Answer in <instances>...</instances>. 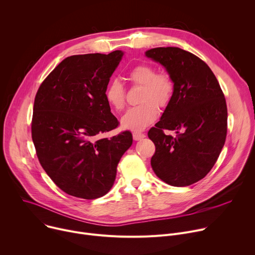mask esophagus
<instances>
[{
    "instance_id": "esophagus-1",
    "label": "esophagus",
    "mask_w": 255,
    "mask_h": 255,
    "mask_svg": "<svg viewBox=\"0 0 255 255\" xmlns=\"http://www.w3.org/2000/svg\"><path fill=\"white\" fill-rule=\"evenodd\" d=\"M133 139L135 141H138V140H141L145 137V134L144 133H141V132H133Z\"/></svg>"
}]
</instances>
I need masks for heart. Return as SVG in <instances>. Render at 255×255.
<instances>
[{
    "label": "heart",
    "mask_w": 255,
    "mask_h": 255,
    "mask_svg": "<svg viewBox=\"0 0 255 255\" xmlns=\"http://www.w3.org/2000/svg\"><path fill=\"white\" fill-rule=\"evenodd\" d=\"M132 86H141L139 105L130 108L121 119L124 128L139 131L149 126L158 116L159 109L166 108L174 94V81L166 71H157L150 64H139L128 72ZM105 100L115 111L120 112L126 105V90L123 84L114 80L105 90Z\"/></svg>",
    "instance_id": "1"
}]
</instances>
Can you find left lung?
Returning <instances> with one entry per match:
<instances>
[{
  "label": "left lung",
  "instance_id": "8db88e82",
  "mask_svg": "<svg viewBox=\"0 0 255 255\" xmlns=\"http://www.w3.org/2000/svg\"><path fill=\"white\" fill-rule=\"evenodd\" d=\"M174 81L171 102L148 137L155 145L151 167L167 185L186 187L204 178L216 163L227 135L226 100L208 64L178 47L145 52ZM164 129L174 130L171 136Z\"/></svg>",
  "mask_w": 255,
  "mask_h": 255
}]
</instances>
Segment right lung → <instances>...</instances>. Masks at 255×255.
<instances>
[{
  "instance_id": "obj_1",
  "label": "right lung",
  "mask_w": 255,
  "mask_h": 255,
  "mask_svg": "<svg viewBox=\"0 0 255 255\" xmlns=\"http://www.w3.org/2000/svg\"><path fill=\"white\" fill-rule=\"evenodd\" d=\"M122 56L116 50L66 57L36 93L31 123L36 155L67 195L86 200L106 195L132 144L128 130L101 138L119 126L105 100V90Z\"/></svg>"
}]
</instances>
